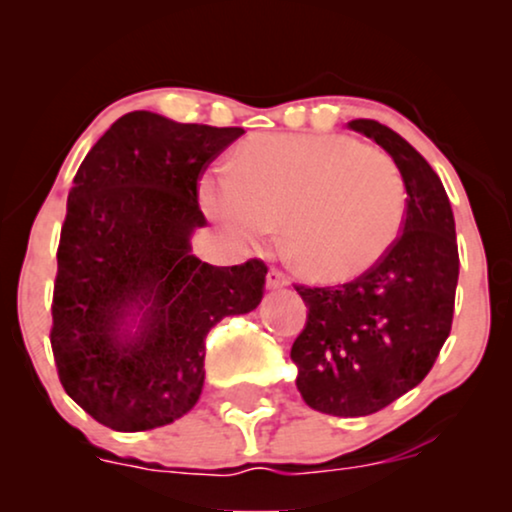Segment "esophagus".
Listing matches in <instances>:
<instances>
[{"mask_svg": "<svg viewBox=\"0 0 512 512\" xmlns=\"http://www.w3.org/2000/svg\"><path fill=\"white\" fill-rule=\"evenodd\" d=\"M284 286H289V276H286L281 269H269L267 272V289L269 291H276V289H284Z\"/></svg>", "mask_w": 512, "mask_h": 512, "instance_id": "esophagus-1", "label": "esophagus"}]
</instances>
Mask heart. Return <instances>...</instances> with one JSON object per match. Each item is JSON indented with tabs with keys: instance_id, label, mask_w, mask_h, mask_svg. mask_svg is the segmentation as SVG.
Returning <instances> with one entry per match:
<instances>
[{
	"instance_id": "heart-1",
	"label": "heart",
	"mask_w": 512,
	"mask_h": 512,
	"mask_svg": "<svg viewBox=\"0 0 512 512\" xmlns=\"http://www.w3.org/2000/svg\"><path fill=\"white\" fill-rule=\"evenodd\" d=\"M202 204L243 243L284 219V248L303 274L344 281L395 245L407 216L402 170L344 134H264L202 185Z\"/></svg>"
}]
</instances>
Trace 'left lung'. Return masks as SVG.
<instances>
[{
	"mask_svg": "<svg viewBox=\"0 0 512 512\" xmlns=\"http://www.w3.org/2000/svg\"><path fill=\"white\" fill-rule=\"evenodd\" d=\"M402 170L407 216L378 264L342 286H303L308 320L291 346L296 387L308 407L332 416L385 409L433 368L452 327L455 216L436 170L390 127L351 120Z\"/></svg>",
	"mask_w": 512,
	"mask_h": 512,
	"instance_id": "1",
	"label": "left lung"
}]
</instances>
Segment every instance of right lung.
<instances>
[{
	"label": "right lung",
	"mask_w": 512,
	"mask_h": 512,
	"mask_svg": "<svg viewBox=\"0 0 512 512\" xmlns=\"http://www.w3.org/2000/svg\"><path fill=\"white\" fill-rule=\"evenodd\" d=\"M240 134L134 110L76 170L50 344L64 392L113 431H149L187 414L202 395L209 330L262 301V260L214 267L190 245L207 226L197 182Z\"/></svg>",
	"instance_id": "1"
}]
</instances>
